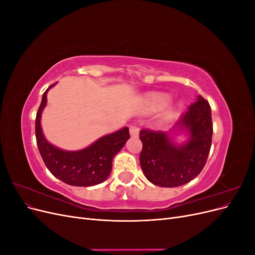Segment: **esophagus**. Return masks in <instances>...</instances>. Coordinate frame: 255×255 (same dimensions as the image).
Listing matches in <instances>:
<instances>
[{"mask_svg": "<svg viewBox=\"0 0 255 255\" xmlns=\"http://www.w3.org/2000/svg\"><path fill=\"white\" fill-rule=\"evenodd\" d=\"M129 134L132 137H137L139 134V128L137 126H130L129 127Z\"/></svg>", "mask_w": 255, "mask_h": 255, "instance_id": "obj_1", "label": "esophagus"}]
</instances>
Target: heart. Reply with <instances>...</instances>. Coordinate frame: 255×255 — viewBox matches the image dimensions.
Listing matches in <instances>:
<instances>
[{
	"label": "heart",
	"instance_id": "1",
	"mask_svg": "<svg viewBox=\"0 0 255 255\" xmlns=\"http://www.w3.org/2000/svg\"><path fill=\"white\" fill-rule=\"evenodd\" d=\"M149 101L154 107H163L169 103L170 98L165 95H152L149 98Z\"/></svg>",
	"mask_w": 255,
	"mask_h": 255
}]
</instances>
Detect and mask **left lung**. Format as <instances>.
<instances>
[{
    "mask_svg": "<svg viewBox=\"0 0 255 255\" xmlns=\"http://www.w3.org/2000/svg\"><path fill=\"white\" fill-rule=\"evenodd\" d=\"M187 130L189 139L175 144L167 132H139L142 150L139 155L142 171L151 183L160 187H177L190 182L202 171L212 145L211 106L201 96L188 106L172 129Z\"/></svg>",
    "mask_w": 255,
    "mask_h": 255,
    "instance_id": "obj_1",
    "label": "left lung"
}]
</instances>
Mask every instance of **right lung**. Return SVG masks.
Wrapping results in <instances>:
<instances>
[{
	"label": "right lung",
	"instance_id": "right-lung-1",
	"mask_svg": "<svg viewBox=\"0 0 255 255\" xmlns=\"http://www.w3.org/2000/svg\"><path fill=\"white\" fill-rule=\"evenodd\" d=\"M44 91L36 115L35 133L38 149L50 172L57 179L72 186H92L105 181L112 171L113 158L129 138L128 128L100 138L88 148L80 151H64L45 139L40 126L41 113L47 105Z\"/></svg>",
	"mask_w": 255,
	"mask_h": 255
}]
</instances>
